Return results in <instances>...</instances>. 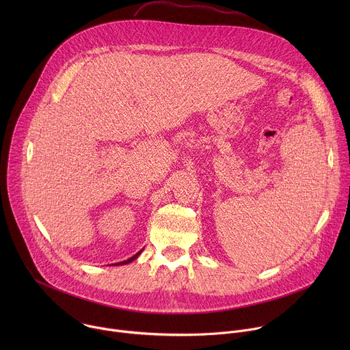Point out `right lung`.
Segmentation results:
<instances>
[{"label": "right lung", "mask_w": 350, "mask_h": 350, "mask_svg": "<svg viewBox=\"0 0 350 350\" xmlns=\"http://www.w3.org/2000/svg\"><path fill=\"white\" fill-rule=\"evenodd\" d=\"M139 254H141V251H139V252H138V254H135V255H134V256H133V258H130V259H127V260H124V262H120V263H118V265H127V263H130V262H133V260H134V259H137V258H138V255H139Z\"/></svg>", "instance_id": "add662e5"}]
</instances>
